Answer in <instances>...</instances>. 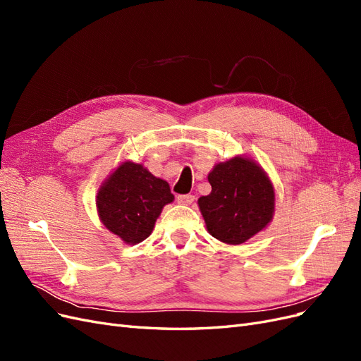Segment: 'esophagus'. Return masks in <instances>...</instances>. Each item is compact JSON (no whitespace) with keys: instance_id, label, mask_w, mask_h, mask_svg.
I'll use <instances>...</instances> for the list:
<instances>
[{"instance_id":"1","label":"esophagus","mask_w":361,"mask_h":361,"mask_svg":"<svg viewBox=\"0 0 361 361\" xmlns=\"http://www.w3.org/2000/svg\"><path fill=\"white\" fill-rule=\"evenodd\" d=\"M176 200L180 204H191L194 202V195L192 194H179Z\"/></svg>"}]
</instances>
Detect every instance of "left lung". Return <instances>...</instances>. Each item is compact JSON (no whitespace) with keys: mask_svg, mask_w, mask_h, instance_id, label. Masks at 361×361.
<instances>
[{"mask_svg":"<svg viewBox=\"0 0 361 361\" xmlns=\"http://www.w3.org/2000/svg\"><path fill=\"white\" fill-rule=\"evenodd\" d=\"M212 191L199 199L206 228L226 244H243L267 227L274 214V188L256 162L236 157L207 176Z\"/></svg>","mask_w":361,"mask_h":361,"instance_id":"left-lung-1","label":"left lung"}]
</instances>
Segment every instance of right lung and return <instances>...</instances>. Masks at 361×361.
<instances>
[{
    "label": "right lung",
    "mask_w": 361,
    "mask_h": 361,
    "mask_svg": "<svg viewBox=\"0 0 361 361\" xmlns=\"http://www.w3.org/2000/svg\"><path fill=\"white\" fill-rule=\"evenodd\" d=\"M173 199L166 180L140 164L123 162L97 192L96 206L108 231L126 244H138L152 233L162 207Z\"/></svg>",
    "instance_id": "right-lung-1"
}]
</instances>
